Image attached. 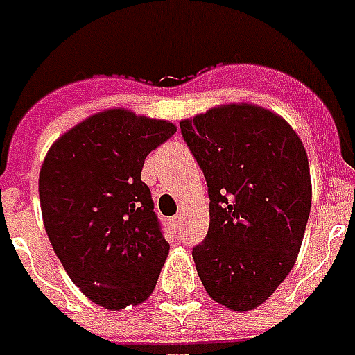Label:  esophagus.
<instances>
[{"mask_svg":"<svg viewBox=\"0 0 355 355\" xmlns=\"http://www.w3.org/2000/svg\"><path fill=\"white\" fill-rule=\"evenodd\" d=\"M181 220H183V217H181V215H175V217L170 218V225L174 226V228H180Z\"/></svg>","mask_w":355,"mask_h":355,"instance_id":"34e87169","label":"esophagus"}]
</instances>
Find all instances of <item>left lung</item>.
I'll list each match as a JSON object with an SVG mask.
<instances>
[{"label":"left lung","mask_w":355,"mask_h":355,"mask_svg":"<svg viewBox=\"0 0 355 355\" xmlns=\"http://www.w3.org/2000/svg\"><path fill=\"white\" fill-rule=\"evenodd\" d=\"M204 172L209 230L193 249L213 300L250 311L292 268L311 213V172L300 137L254 105H226L180 123Z\"/></svg>","instance_id":"1"}]
</instances>
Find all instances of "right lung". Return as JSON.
Segmentation results:
<instances>
[{
  "instance_id": "obj_1",
  "label": "right lung",
  "mask_w": 355,
  "mask_h": 355,
  "mask_svg": "<svg viewBox=\"0 0 355 355\" xmlns=\"http://www.w3.org/2000/svg\"><path fill=\"white\" fill-rule=\"evenodd\" d=\"M174 132L168 121L114 108L65 132L42 162L48 239L71 281L101 307L138 305L155 288L170 245L142 168Z\"/></svg>"
}]
</instances>
